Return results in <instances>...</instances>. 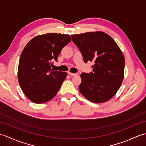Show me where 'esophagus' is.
Returning a JSON list of instances; mask_svg holds the SVG:
<instances>
[{
  "label": "esophagus",
  "mask_w": 146,
  "mask_h": 146,
  "mask_svg": "<svg viewBox=\"0 0 146 146\" xmlns=\"http://www.w3.org/2000/svg\"><path fill=\"white\" fill-rule=\"evenodd\" d=\"M68 74L71 76H76L77 75L76 73H71V72H68Z\"/></svg>",
  "instance_id": "esophagus-1"
}]
</instances>
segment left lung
Returning a JSON list of instances; mask_svg holds the SVG:
<instances>
[{"instance_id": "obj_1", "label": "left lung", "mask_w": 146, "mask_h": 146, "mask_svg": "<svg viewBox=\"0 0 146 146\" xmlns=\"http://www.w3.org/2000/svg\"><path fill=\"white\" fill-rule=\"evenodd\" d=\"M85 63L94 61L93 71L82 73L79 90L89 101L103 103L119 90L123 79L125 58L119 46L101 31L71 35Z\"/></svg>"}]
</instances>
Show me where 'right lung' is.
Segmentation results:
<instances>
[{
    "instance_id": "1",
    "label": "right lung",
    "mask_w": 146,
    "mask_h": 146,
    "mask_svg": "<svg viewBox=\"0 0 146 146\" xmlns=\"http://www.w3.org/2000/svg\"><path fill=\"white\" fill-rule=\"evenodd\" d=\"M71 41L68 35L48 33L35 37L24 48L18 81L24 94L34 103H45L57 94L67 73L52 70L51 66Z\"/></svg>"
}]
</instances>
